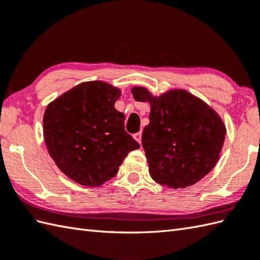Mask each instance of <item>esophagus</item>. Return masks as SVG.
<instances>
[{
  "label": "esophagus",
  "instance_id": "esophagus-1",
  "mask_svg": "<svg viewBox=\"0 0 260 260\" xmlns=\"http://www.w3.org/2000/svg\"><path fill=\"white\" fill-rule=\"evenodd\" d=\"M133 137H134V139H135V140H136L137 142H139L140 144H141V143H142V132H139V133L134 134V135H133Z\"/></svg>",
  "mask_w": 260,
  "mask_h": 260
}]
</instances>
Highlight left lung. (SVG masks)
Masks as SVG:
<instances>
[{"instance_id":"obj_1","label":"left lung","mask_w":260,"mask_h":260,"mask_svg":"<svg viewBox=\"0 0 260 260\" xmlns=\"http://www.w3.org/2000/svg\"><path fill=\"white\" fill-rule=\"evenodd\" d=\"M137 102L151 104L142 145L154 181L172 189L197 183L217 164L225 136L219 115L182 89L154 97L146 88L132 89Z\"/></svg>"}]
</instances>
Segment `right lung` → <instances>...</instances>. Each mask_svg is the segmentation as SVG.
Masks as SVG:
<instances>
[{
    "label": "right lung",
    "mask_w": 260,
    "mask_h": 260,
    "mask_svg": "<svg viewBox=\"0 0 260 260\" xmlns=\"http://www.w3.org/2000/svg\"><path fill=\"white\" fill-rule=\"evenodd\" d=\"M120 90L103 81L77 85L48 105L43 137L57 167L73 181L99 186L140 144L125 131L114 105Z\"/></svg>",
    "instance_id": "obj_1"
}]
</instances>
